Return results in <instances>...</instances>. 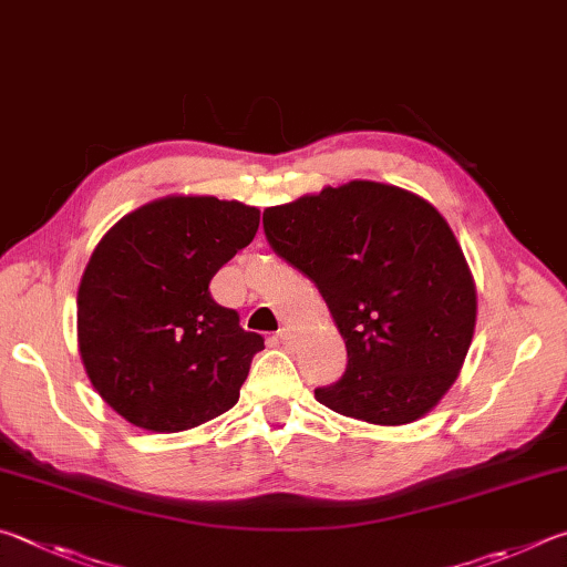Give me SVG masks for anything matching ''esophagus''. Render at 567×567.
Instances as JSON below:
<instances>
[{
	"mask_svg": "<svg viewBox=\"0 0 567 567\" xmlns=\"http://www.w3.org/2000/svg\"><path fill=\"white\" fill-rule=\"evenodd\" d=\"M278 341H281L284 349H289V346L293 343V333L289 329H281V331H278Z\"/></svg>",
	"mask_w": 567,
	"mask_h": 567,
	"instance_id": "1",
	"label": "esophagus"
}]
</instances>
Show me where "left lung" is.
Wrapping results in <instances>:
<instances>
[{"label": "left lung", "instance_id": "1", "mask_svg": "<svg viewBox=\"0 0 567 567\" xmlns=\"http://www.w3.org/2000/svg\"><path fill=\"white\" fill-rule=\"evenodd\" d=\"M274 251L319 286L349 351L316 401L373 425L419 421L458 379L475 284L451 226L425 198L379 182L326 186L264 212Z\"/></svg>", "mask_w": 567, "mask_h": 567}]
</instances>
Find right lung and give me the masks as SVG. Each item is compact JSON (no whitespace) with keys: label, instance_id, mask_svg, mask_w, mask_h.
I'll return each instance as SVG.
<instances>
[{"label":"right lung","instance_id":"obj_1","mask_svg":"<svg viewBox=\"0 0 567 567\" xmlns=\"http://www.w3.org/2000/svg\"><path fill=\"white\" fill-rule=\"evenodd\" d=\"M261 212L166 196L96 244L76 296L79 353L96 393L138 429L176 433L226 413L264 349L208 284L254 241Z\"/></svg>","mask_w":567,"mask_h":567}]
</instances>
